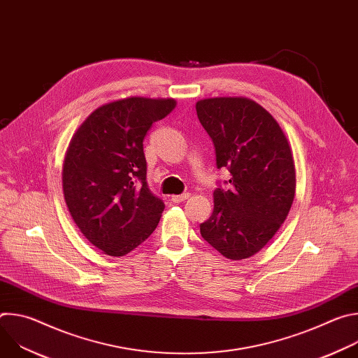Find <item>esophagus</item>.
Returning a JSON list of instances; mask_svg holds the SVG:
<instances>
[{
  "instance_id": "1",
  "label": "esophagus",
  "mask_w": 358,
  "mask_h": 358,
  "mask_svg": "<svg viewBox=\"0 0 358 358\" xmlns=\"http://www.w3.org/2000/svg\"><path fill=\"white\" fill-rule=\"evenodd\" d=\"M189 198V192H184V194H181V195H173L171 196V199L174 201V202H182V201H185V199H188Z\"/></svg>"
}]
</instances>
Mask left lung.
Here are the masks:
<instances>
[{
  "instance_id": "8db88e82",
  "label": "left lung",
  "mask_w": 358,
  "mask_h": 358,
  "mask_svg": "<svg viewBox=\"0 0 358 358\" xmlns=\"http://www.w3.org/2000/svg\"><path fill=\"white\" fill-rule=\"evenodd\" d=\"M196 116L215 145L229 188L214 191V211L199 225L222 257L241 261L258 253L285 222L294 198L296 167L290 143L276 119L242 96L201 99Z\"/></svg>"
}]
</instances>
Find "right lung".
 <instances>
[{
  "instance_id": "right-lung-1",
  "label": "right lung",
  "mask_w": 358,
  "mask_h": 358,
  "mask_svg": "<svg viewBox=\"0 0 358 358\" xmlns=\"http://www.w3.org/2000/svg\"><path fill=\"white\" fill-rule=\"evenodd\" d=\"M173 97H126L93 110L75 131L62 169L64 196L83 236L123 257L159 225L164 203L147 187L143 140L173 112Z\"/></svg>"
}]
</instances>
